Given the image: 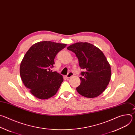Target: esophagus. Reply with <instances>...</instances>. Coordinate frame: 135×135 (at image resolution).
Returning <instances> with one entry per match:
<instances>
[{
    "label": "esophagus",
    "instance_id": "1",
    "mask_svg": "<svg viewBox=\"0 0 135 135\" xmlns=\"http://www.w3.org/2000/svg\"><path fill=\"white\" fill-rule=\"evenodd\" d=\"M72 76H73V73L72 72H69V73L66 75V78L67 79H69V78L72 77Z\"/></svg>",
    "mask_w": 135,
    "mask_h": 135
}]
</instances>
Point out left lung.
<instances>
[{
    "mask_svg": "<svg viewBox=\"0 0 135 135\" xmlns=\"http://www.w3.org/2000/svg\"><path fill=\"white\" fill-rule=\"evenodd\" d=\"M67 49L75 53L80 67L84 69L80 77L81 83L76 89L87 98L100 95L109 85L111 77V66L98 47L88 42H76Z\"/></svg>",
    "mask_w": 135,
    "mask_h": 135,
    "instance_id": "left-lung-1",
    "label": "left lung"
}]
</instances>
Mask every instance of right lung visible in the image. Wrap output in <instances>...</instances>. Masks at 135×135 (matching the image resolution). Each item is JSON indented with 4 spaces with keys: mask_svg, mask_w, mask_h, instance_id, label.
<instances>
[{
    "mask_svg": "<svg viewBox=\"0 0 135 135\" xmlns=\"http://www.w3.org/2000/svg\"><path fill=\"white\" fill-rule=\"evenodd\" d=\"M66 46L50 41L38 42L27 51L21 63L20 73L24 86L37 98L54 96L63 81V76L50 68L57 54Z\"/></svg>",
    "mask_w": 135,
    "mask_h": 135,
    "instance_id": "right-lung-1",
    "label": "right lung"
}]
</instances>
